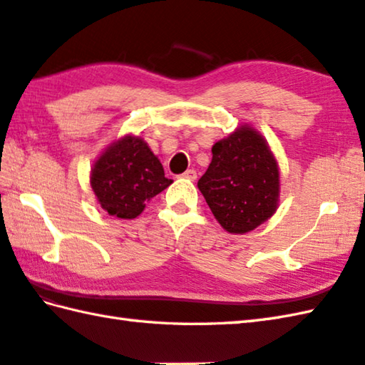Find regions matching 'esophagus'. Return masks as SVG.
Listing matches in <instances>:
<instances>
[{
    "label": "esophagus",
    "instance_id": "obj_1",
    "mask_svg": "<svg viewBox=\"0 0 365 365\" xmlns=\"http://www.w3.org/2000/svg\"><path fill=\"white\" fill-rule=\"evenodd\" d=\"M185 178H188V180H196L197 178V173L195 169H188V170H185V173L182 174Z\"/></svg>",
    "mask_w": 365,
    "mask_h": 365
}]
</instances>
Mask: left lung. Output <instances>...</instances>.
I'll use <instances>...</instances> for the list:
<instances>
[{"label":"left lung","instance_id":"obj_1","mask_svg":"<svg viewBox=\"0 0 365 365\" xmlns=\"http://www.w3.org/2000/svg\"><path fill=\"white\" fill-rule=\"evenodd\" d=\"M212 163L199 178L213 216L229 234H246L279 207L281 174L267 139L243 123L212 147Z\"/></svg>","mask_w":365,"mask_h":365}]
</instances>
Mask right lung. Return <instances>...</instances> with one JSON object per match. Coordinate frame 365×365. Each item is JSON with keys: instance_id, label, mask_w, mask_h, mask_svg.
Segmentation results:
<instances>
[{"instance_id": "add662e5", "label": "right lung", "mask_w": 365, "mask_h": 365, "mask_svg": "<svg viewBox=\"0 0 365 365\" xmlns=\"http://www.w3.org/2000/svg\"><path fill=\"white\" fill-rule=\"evenodd\" d=\"M89 182L100 207L119 220L136 218L152 197L173 183L157 155L135 135L119 138L98 155Z\"/></svg>"}]
</instances>
